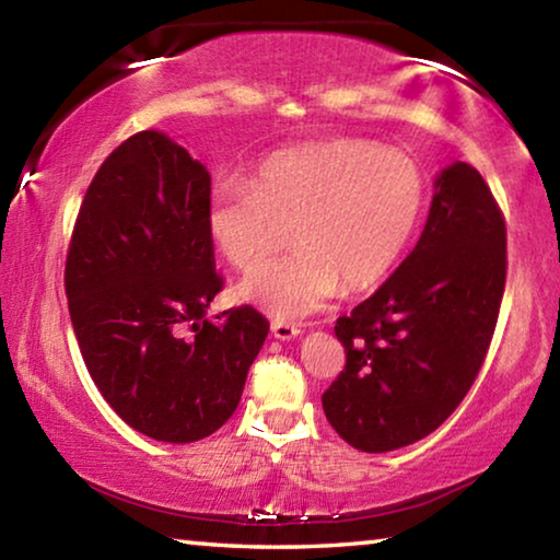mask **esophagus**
<instances>
[{
	"label": "esophagus",
	"mask_w": 560,
	"mask_h": 560,
	"mask_svg": "<svg viewBox=\"0 0 560 560\" xmlns=\"http://www.w3.org/2000/svg\"><path fill=\"white\" fill-rule=\"evenodd\" d=\"M271 334L277 339L287 341V339L299 337V334H302V329H299L296 324H289V322H271Z\"/></svg>",
	"instance_id": "34e87169"
}]
</instances>
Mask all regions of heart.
Segmentation results:
<instances>
[{"label":"heart","instance_id":"b5f03b06","mask_svg":"<svg viewBox=\"0 0 560 560\" xmlns=\"http://www.w3.org/2000/svg\"><path fill=\"white\" fill-rule=\"evenodd\" d=\"M424 206V175L402 150L360 138L271 155L256 180L223 178L206 226L221 256L252 271L295 229L300 252L246 277L238 294L277 319H302L337 291H364L395 266Z\"/></svg>","mask_w":560,"mask_h":560}]
</instances>
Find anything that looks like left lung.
Masks as SVG:
<instances>
[{
	"instance_id": "8db88e82",
	"label": "left lung",
	"mask_w": 560,
	"mask_h": 560,
	"mask_svg": "<svg viewBox=\"0 0 560 560\" xmlns=\"http://www.w3.org/2000/svg\"><path fill=\"white\" fill-rule=\"evenodd\" d=\"M505 241L486 178L467 163L442 171L412 254L334 327L347 364L322 407L341 440L387 453L428 438L455 412L493 341Z\"/></svg>"
}]
</instances>
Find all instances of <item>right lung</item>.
Instances as JSON below:
<instances>
[{
  "instance_id": "right-lung-1",
  "label": "right lung",
  "mask_w": 560,
  "mask_h": 560,
  "mask_svg": "<svg viewBox=\"0 0 560 560\" xmlns=\"http://www.w3.org/2000/svg\"><path fill=\"white\" fill-rule=\"evenodd\" d=\"M211 175L163 132L100 165L74 219L65 294L90 377L130 428L163 442L213 435L236 412L269 322L223 289L206 226Z\"/></svg>"
}]
</instances>
